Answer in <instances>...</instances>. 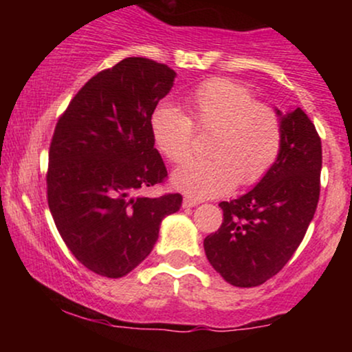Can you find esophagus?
Listing matches in <instances>:
<instances>
[{
    "label": "esophagus",
    "mask_w": 352,
    "mask_h": 352,
    "mask_svg": "<svg viewBox=\"0 0 352 352\" xmlns=\"http://www.w3.org/2000/svg\"><path fill=\"white\" fill-rule=\"evenodd\" d=\"M182 205H184L185 208H190V207H195V205H199V200L192 199V197H185L184 201H182Z\"/></svg>",
    "instance_id": "1"
}]
</instances>
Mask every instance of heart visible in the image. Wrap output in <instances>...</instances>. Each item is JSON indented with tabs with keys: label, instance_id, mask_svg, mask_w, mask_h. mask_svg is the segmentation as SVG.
<instances>
[{
	"label": "heart",
	"instance_id": "1",
	"mask_svg": "<svg viewBox=\"0 0 352 352\" xmlns=\"http://www.w3.org/2000/svg\"><path fill=\"white\" fill-rule=\"evenodd\" d=\"M188 116L160 104L151 116L153 144L167 160L184 162L195 131L212 132L210 159L190 160L172 175L173 187L195 199L221 195L238 184L252 187L268 175L283 148V119L270 104L258 102L243 84L210 79L187 98Z\"/></svg>",
	"mask_w": 352,
	"mask_h": 352
}]
</instances>
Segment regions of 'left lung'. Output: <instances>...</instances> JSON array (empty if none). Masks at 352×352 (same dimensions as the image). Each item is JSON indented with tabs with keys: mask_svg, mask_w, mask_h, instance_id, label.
Instances as JSON below:
<instances>
[{
	"mask_svg": "<svg viewBox=\"0 0 352 352\" xmlns=\"http://www.w3.org/2000/svg\"><path fill=\"white\" fill-rule=\"evenodd\" d=\"M283 148L268 175L240 199L221 201L223 221L204 240L210 265L230 285H263L306 235L321 190L322 151L300 107L283 116Z\"/></svg>",
	"mask_w": 352,
	"mask_h": 352,
	"instance_id": "1",
	"label": "left lung"
}]
</instances>
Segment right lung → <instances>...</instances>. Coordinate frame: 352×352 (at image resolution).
<instances>
[{
    "mask_svg": "<svg viewBox=\"0 0 352 352\" xmlns=\"http://www.w3.org/2000/svg\"><path fill=\"white\" fill-rule=\"evenodd\" d=\"M175 71L125 58L92 76L59 116L46 185L52 220L71 253L91 272L122 278L152 252L180 193L145 197L168 173L153 147L151 116Z\"/></svg>",
    "mask_w": 352,
    "mask_h": 352,
    "instance_id": "right-lung-1",
    "label": "right lung"
}]
</instances>
